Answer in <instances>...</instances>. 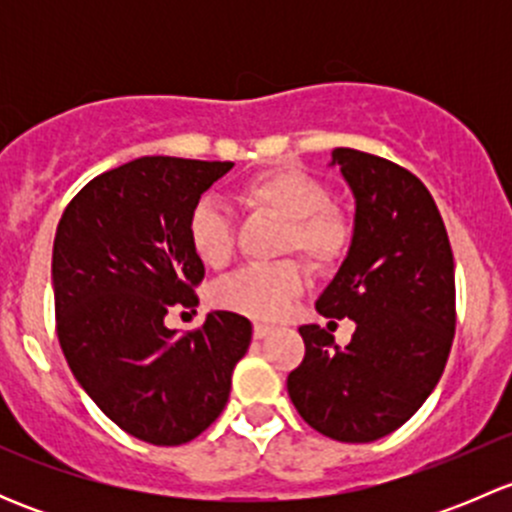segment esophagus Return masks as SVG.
Listing matches in <instances>:
<instances>
[{
  "label": "esophagus",
  "mask_w": 512,
  "mask_h": 512,
  "mask_svg": "<svg viewBox=\"0 0 512 512\" xmlns=\"http://www.w3.org/2000/svg\"><path fill=\"white\" fill-rule=\"evenodd\" d=\"M272 332H275V327H270V324H255V327H252V334H255V339L270 337Z\"/></svg>",
  "instance_id": "1"
}]
</instances>
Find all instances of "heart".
<instances>
[{
    "mask_svg": "<svg viewBox=\"0 0 512 512\" xmlns=\"http://www.w3.org/2000/svg\"><path fill=\"white\" fill-rule=\"evenodd\" d=\"M247 210L282 220L277 252H299L314 270L339 265L354 240V220L329 203L327 185L299 168H272L237 188ZM188 245L210 270H223L237 250V232L223 203L200 198L188 215ZM307 282L297 260L252 265L213 287V302L252 319H277Z\"/></svg>",
    "mask_w": 512,
    "mask_h": 512,
    "instance_id": "heart-1",
    "label": "heart"
}]
</instances>
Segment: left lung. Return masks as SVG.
<instances>
[{
  "label": "left lung",
  "mask_w": 512,
  "mask_h": 512,
  "mask_svg": "<svg viewBox=\"0 0 512 512\" xmlns=\"http://www.w3.org/2000/svg\"><path fill=\"white\" fill-rule=\"evenodd\" d=\"M354 193V240L317 312L354 319L344 349L304 324V359L287 376L299 416L324 436L369 443L421 409L456 332V275L446 225L426 185L391 160L334 148Z\"/></svg>",
  "instance_id": "8db88e82"
}]
</instances>
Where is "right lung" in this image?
I'll return each mask as SVG.
<instances>
[{
	"label": "right lung",
	"mask_w": 512,
	"mask_h": 512,
	"mask_svg": "<svg viewBox=\"0 0 512 512\" xmlns=\"http://www.w3.org/2000/svg\"><path fill=\"white\" fill-rule=\"evenodd\" d=\"M230 160L143 156L96 175L66 205L54 237L56 334L71 374L118 428L153 446L193 441L223 414L252 324L210 312L178 334L205 267L188 215Z\"/></svg>",
	"instance_id": "right-lung-1"
}]
</instances>
